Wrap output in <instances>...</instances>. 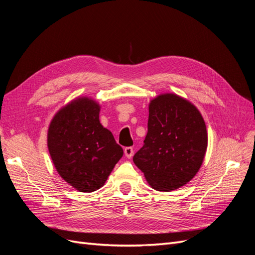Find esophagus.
I'll return each mask as SVG.
<instances>
[{
  "label": "esophagus",
  "instance_id": "34e87169",
  "mask_svg": "<svg viewBox=\"0 0 255 255\" xmlns=\"http://www.w3.org/2000/svg\"><path fill=\"white\" fill-rule=\"evenodd\" d=\"M133 153H134V150L133 148H130V146H128V148L125 149V155L128 157V158H130L133 156Z\"/></svg>",
  "mask_w": 255,
  "mask_h": 255
}]
</instances>
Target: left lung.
Returning a JSON list of instances; mask_svg holds the SVG:
<instances>
[{
  "label": "left lung",
  "instance_id": "1",
  "mask_svg": "<svg viewBox=\"0 0 255 255\" xmlns=\"http://www.w3.org/2000/svg\"><path fill=\"white\" fill-rule=\"evenodd\" d=\"M134 157L150 186L171 191L190 182L201 168L207 149L204 119L188 100L171 92L149 103L148 133Z\"/></svg>",
  "mask_w": 255,
  "mask_h": 255
}]
</instances>
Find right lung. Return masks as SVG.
I'll return each instance as SVG.
<instances>
[{
  "instance_id": "add662e5",
  "label": "right lung",
  "mask_w": 255,
  "mask_h": 255,
  "mask_svg": "<svg viewBox=\"0 0 255 255\" xmlns=\"http://www.w3.org/2000/svg\"><path fill=\"white\" fill-rule=\"evenodd\" d=\"M96 100L78 97L54 115L48 149L56 171L81 192L101 188L123 155L110 129L100 123Z\"/></svg>"
}]
</instances>
